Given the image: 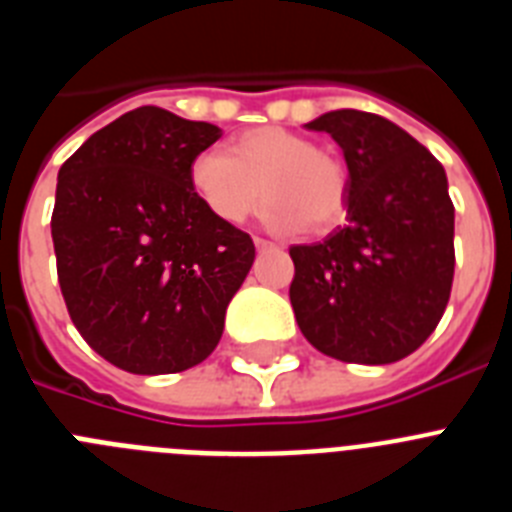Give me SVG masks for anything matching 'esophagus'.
<instances>
[{
  "instance_id": "1",
  "label": "esophagus",
  "mask_w": 512,
  "mask_h": 512,
  "mask_svg": "<svg viewBox=\"0 0 512 512\" xmlns=\"http://www.w3.org/2000/svg\"><path fill=\"white\" fill-rule=\"evenodd\" d=\"M253 246H256V251H274V243L266 241V238H253Z\"/></svg>"
}]
</instances>
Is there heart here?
<instances>
[{
    "instance_id": "1",
    "label": "heart",
    "mask_w": 512,
    "mask_h": 512,
    "mask_svg": "<svg viewBox=\"0 0 512 512\" xmlns=\"http://www.w3.org/2000/svg\"><path fill=\"white\" fill-rule=\"evenodd\" d=\"M192 187L220 223H243L266 197L264 223L279 233L305 225L328 230L346 210L343 164L307 138L284 128H256L230 143L228 153L205 151L189 169Z\"/></svg>"
}]
</instances>
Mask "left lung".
<instances>
[{"instance_id":"left-lung-1","label":"left lung","mask_w":512,"mask_h":512,"mask_svg":"<svg viewBox=\"0 0 512 512\" xmlns=\"http://www.w3.org/2000/svg\"><path fill=\"white\" fill-rule=\"evenodd\" d=\"M348 166L346 220L292 246L289 300L302 336L346 364H392L436 330L454 282V205L436 156L372 112H325Z\"/></svg>"}]
</instances>
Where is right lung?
I'll return each instance as SVG.
<instances>
[{
	"label": "right lung",
	"mask_w": 512,
	"mask_h": 512,
	"mask_svg": "<svg viewBox=\"0 0 512 512\" xmlns=\"http://www.w3.org/2000/svg\"><path fill=\"white\" fill-rule=\"evenodd\" d=\"M220 135L148 104L97 130L58 171L63 300L81 338L130 374L205 361L251 271V235L212 217L189 179Z\"/></svg>",
	"instance_id": "1"
}]
</instances>
